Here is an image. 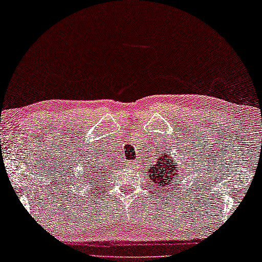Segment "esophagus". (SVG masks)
Here are the masks:
<instances>
[{"label":"esophagus","mask_w":262,"mask_h":262,"mask_svg":"<svg viewBox=\"0 0 262 262\" xmlns=\"http://www.w3.org/2000/svg\"><path fill=\"white\" fill-rule=\"evenodd\" d=\"M137 164H138L137 161H130V162H127V163H125V167H127V168H134V167H137Z\"/></svg>","instance_id":"obj_1"}]
</instances>
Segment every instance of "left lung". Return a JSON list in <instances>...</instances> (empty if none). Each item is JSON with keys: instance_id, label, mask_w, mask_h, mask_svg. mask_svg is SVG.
<instances>
[{"instance_id": "left-lung-1", "label": "left lung", "mask_w": 262, "mask_h": 262, "mask_svg": "<svg viewBox=\"0 0 262 262\" xmlns=\"http://www.w3.org/2000/svg\"><path fill=\"white\" fill-rule=\"evenodd\" d=\"M154 165H148L147 175L150 177L152 185L160 186L163 190H169L170 186L177 185L180 168L178 167V161L171 157L169 152H160Z\"/></svg>"}]
</instances>
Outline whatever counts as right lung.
<instances>
[{
	"label": "right lung",
	"instance_id": "1",
	"mask_svg": "<svg viewBox=\"0 0 262 262\" xmlns=\"http://www.w3.org/2000/svg\"><path fill=\"white\" fill-rule=\"evenodd\" d=\"M98 168H101V167H99V165H97V167H91V168H88V177H93V179H94V175L95 174H99L100 175L101 173H105V171H106V169H98ZM85 178V177H84Z\"/></svg>",
	"mask_w": 262,
	"mask_h": 262
}]
</instances>
